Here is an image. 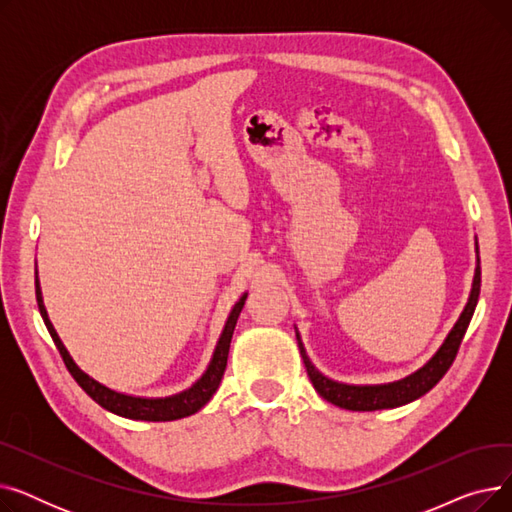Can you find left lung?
Instances as JSON below:
<instances>
[{"label":"left lung","mask_w":512,"mask_h":512,"mask_svg":"<svg viewBox=\"0 0 512 512\" xmlns=\"http://www.w3.org/2000/svg\"><path fill=\"white\" fill-rule=\"evenodd\" d=\"M475 251L479 253L477 238H475ZM479 288H481V267H479V255H477V267H475L469 301H467L459 321H456L454 328L450 330V334L446 336V340L438 348V353L432 359H429L421 369H417L415 373L407 375V378H402L398 382H390V384L353 386V384H342V382H334V380L326 378L324 373L315 369V365L307 357V351H305V346L301 342V334L297 330L301 357H303V363L307 367V375H309L313 388L317 390V394L321 398H326L328 402H332V405H336L340 409H348V411L394 409V407L407 405V402H411V400H417L419 396H423L425 392L432 390L444 378V373L450 369L456 353H459V346L463 342V336L469 328V321H471L473 311L477 307Z\"/></svg>","instance_id":"1"}]
</instances>
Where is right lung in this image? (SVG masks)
I'll list each match as a JSON object with an SVG mask.
<instances>
[{"mask_svg": "<svg viewBox=\"0 0 512 512\" xmlns=\"http://www.w3.org/2000/svg\"><path fill=\"white\" fill-rule=\"evenodd\" d=\"M35 294H37V305H39V311H41L45 326H47V332L53 338V344L58 346V351H60L70 375L76 380V384L83 388L97 402V405L103 407L105 411L116 413V415L126 417V419H137V421H174V419H182V417L193 415L201 407L207 405L209 398L215 394V390H218V386L224 378L226 363H228V351H230V340H232V334H234V328H236V319H238V315H240V311H242V307H245V301H247V292H245L238 299V303L232 307L226 326L222 330V336H220L218 344H215L213 357H211L205 373L191 388L182 390L178 394H172V396H166V398H143V396H130V394H122V392L107 388V386L99 384L97 380H93L89 373L80 369L74 363V359L70 357V353L66 351V346L60 340L56 328H53V324L49 321L47 309L43 305V294H41L37 274H35Z\"/></svg>", "mask_w": 512, "mask_h": 512, "instance_id": "add662e5", "label": "right lung"}]
</instances>
